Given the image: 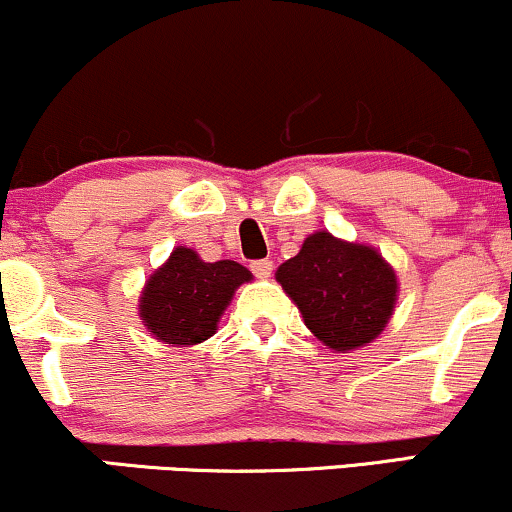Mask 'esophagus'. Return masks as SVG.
<instances>
[{
	"label": "esophagus",
	"mask_w": 512,
	"mask_h": 512,
	"mask_svg": "<svg viewBox=\"0 0 512 512\" xmlns=\"http://www.w3.org/2000/svg\"><path fill=\"white\" fill-rule=\"evenodd\" d=\"M250 269H252V274L257 276V279H267V276L272 274L274 264H272V260H255L250 264Z\"/></svg>",
	"instance_id": "1"
}]
</instances>
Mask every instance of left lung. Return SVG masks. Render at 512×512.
Returning a JSON list of instances; mask_svg holds the SVG:
<instances>
[{
  "label": "left lung",
  "mask_w": 512,
  "mask_h": 512,
  "mask_svg": "<svg viewBox=\"0 0 512 512\" xmlns=\"http://www.w3.org/2000/svg\"><path fill=\"white\" fill-rule=\"evenodd\" d=\"M276 281L308 330L334 351L373 342L397 301L390 264L368 245L344 243L327 231L305 238L301 252L276 269Z\"/></svg>",
  "instance_id": "8db88e82"
}]
</instances>
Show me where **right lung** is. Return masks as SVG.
Listing matches in <instances>:
<instances>
[{"label": "right lung", "instance_id": "right-lung-1", "mask_svg": "<svg viewBox=\"0 0 512 512\" xmlns=\"http://www.w3.org/2000/svg\"><path fill=\"white\" fill-rule=\"evenodd\" d=\"M252 274L233 260L202 262L195 250L175 248L154 272L139 303V315L156 339L190 346L209 339L233 291Z\"/></svg>", "mask_w": 512, "mask_h": 512}]
</instances>
